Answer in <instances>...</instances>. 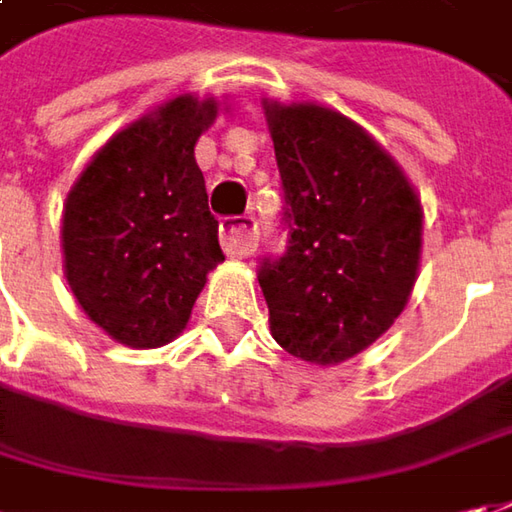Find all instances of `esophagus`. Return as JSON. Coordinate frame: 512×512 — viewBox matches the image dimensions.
Masks as SVG:
<instances>
[{
  "mask_svg": "<svg viewBox=\"0 0 512 512\" xmlns=\"http://www.w3.org/2000/svg\"><path fill=\"white\" fill-rule=\"evenodd\" d=\"M220 240L226 255L249 257L257 249V220L255 214H234L220 220Z\"/></svg>",
  "mask_w": 512,
  "mask_h": 512,
  "instance_id": "obj_1",
  "label": "esophagus"
}]
</instances>
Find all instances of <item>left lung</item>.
Listing matches in <instances>:
<instances>
[{
	"label": "left lung",
	"instance_id": "1",
	"mask_svg": "<svg viewBox=\"0 0 512 512\" xmlns=\"http://www.w3.org/2000/svg\"><path fill=\"white\" fill-rule=\"evenodd\" d=\"M263 108L286 229V252L257 269L272 335L309 364H341L410 300L421 203L395 160L344 114L312 102Z\"/></svg>",
	"mask_w": 512,
	"mask_h": 512
}]
</instances>
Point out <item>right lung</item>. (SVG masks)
<instances>
[{
    "mask_svg": "<svg viewBox=\"0 0 512 512\" xmlns=\"http://www.w3.org/2000/svg\"><path fill=\"white\" fill-rule=\"evenodd\" d=\"M217 102L177 97L82 171L62 214L65 278L91 321L134 349L168 344L223 260L194 145Z\"/></svg>",
    "mask_w": 512,
    "mask_h": 512,
    "instance_id": "1",
    "label": "right lung"
}]
</instances>
